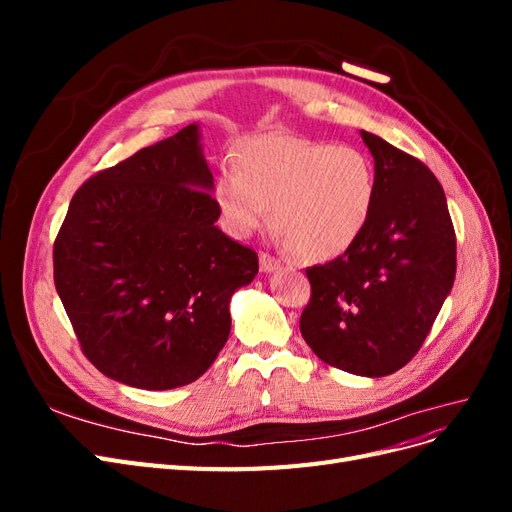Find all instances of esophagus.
<instances>
[{
    "label": "esophagus",
    "mask_w": 512,
    "mask_h": 512,
    "mask_svg": "<svg viewBox=\"0 0 512 512\" xmlns=\"http://www.w3.org/2000/svg\"><path fill=\"white\" fill-rule=\"evenodd\" d=\"M277 265H280V262H277L271 254H267V252L260 254V271L262 273H271Z\"/></svg>",
    "instance_id": "esophagus-1"
}]
</instances>
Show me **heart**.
<instances>
[{"label":"heart","instance_id":"1","mask_svg":"<svg viewBox=\"0 0 512 512\" xmlns=\"http://www.w3.org/2000/svg\"><path fill=\"white\" fill-rule=\"evenodd\" d=\"M237 170H222L213 198L230 235L250 237L269 220L301 260L324 262L359 241L376 203V170L365 153L290 134L245 141Z\"/></svg>","mask_w":512,"mask_h":512}]
</instances>
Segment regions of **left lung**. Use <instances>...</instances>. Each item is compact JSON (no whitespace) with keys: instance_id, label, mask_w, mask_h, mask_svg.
<instances>
[{"instance_id":"8db88e82","label":"left lung","mask_w":512,"mask_h":512,"mask_svg":"<svg viewBox=\"0 0 512 512\" xmlns=\"http://www.w3.org/2000/svg\"><path fill=\"white\" fill-rule=\"evenodd\" d=\"M376 164V203L348 252L305 269L301 335L320 361L380 378L412 361L451 292L457 239L436 175L361 130Z\"/></svg>"}]
</instances>
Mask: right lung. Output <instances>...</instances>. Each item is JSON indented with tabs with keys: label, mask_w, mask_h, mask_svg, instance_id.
Wrapping results in <instances>:
<instances>
[{
	"label": "right lung",
	"mask_w": 512,
	"mask_h": 512,
	"mask_svg": "<svg viewBox=\"0 0 512 512\" xmlns=\"http://www.w3.org/2000/svg\"><path fill=\"white\" fill-rule=\"evenodd\" d=\"M190 123L89 177L53 245L55 288L104 376L168 391L198 380L230 333L228 303L258 254L226 237Z\"/></svg>",
	"instance_id": "add662e5"
}]
</instances>
